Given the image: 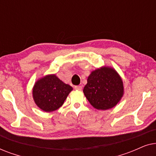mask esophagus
I'll return each instance as SVG.
<instances>
[{
  "label": "esophagus",
  "mask_w": 156,
  "mask_h": 156,
  "mask_svg": "<svg viewBox=\"0 0 156 156\" xmlns=\"http://www.w3.org/2000/svg\"><path fill=\"white\" fill-rule=\"evenodd\" d=\"M74 89H76V90H82V86H80V85H79V86H75L74 87Z\"/></svg>",
  "instance_id": "1"
}]
</instances>
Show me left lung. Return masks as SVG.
<instances>
[{"mask_svg": "<svg viewBox=\"0 0 156 156\" xmlns=\"http://www.w3.org/2000/svg\"><path fill=\"white\" fill-rule=\"evenodd\" d=\"M83 92L93 107L98 110L109 109L123 97V81L114 69L101 67L91 72Z\"/></svg>", "mask_w": 156, "mask_h": 156, "instance_id": "1", "label": "left lung"}]
</instances>
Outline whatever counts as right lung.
I'll list each match as a JSON object with an SVG mask.
<instances>
[{
	"instance_id": "obj_1",
	"label": "right lung",
	"mask_w": 156,
	"mask_h": 156,
	"mask_svg": "<svg viewBox=\"0 0 156 156\" xmlns=\"http://www.w3.org/2000/svg\"><path fill=\"white\" fill-rule=\"evenodd\" d=\"M72 87L55 74H48L38 80L33 89V97L38 107L45 112L58 109L64 104Z\"/></svg>"
}]
</instances>
